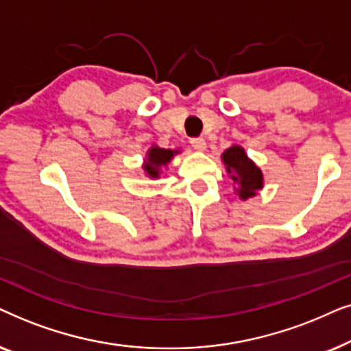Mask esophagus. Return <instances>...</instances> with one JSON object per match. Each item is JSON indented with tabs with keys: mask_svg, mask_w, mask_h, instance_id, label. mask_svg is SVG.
Masks as SVG:
<instances>
[{
	"mask_svg": "<svg viewBox=\"0 0 351 351\" xmlns=\"http://www.w3.org/2000/svg\"><path fill=\"white\" fill-rule=\"evenodd\" d=\"M191 146H193L195 151H205L207 149V143H205L204 138H193L191 139Z\"/></svg>",
	"mask_w": 351,
	"mask_h": 351,
	"instance_id": "obj_1",
	"label": "esophagus"
}]
</instances>
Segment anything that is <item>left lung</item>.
<instances>
[{
    "instance_id": "obj_1",
    "label": "left lung",
    "mask_w": 351,
    "mask_h": 351,
    "mask_svg": "<svg viewBox=\"0 0 351 351\" xmlns=\"http://www.w3.org/2000/svg\"><path fill=\"white\" fill-rule=\"evenodd\" d=\"M228 175L231 176L236 194L241 200L255 197L258 191L263 189V173L255 162L247 156L245 149L239 144H232L221 154Z\"/></svg>"
}]
</instances>
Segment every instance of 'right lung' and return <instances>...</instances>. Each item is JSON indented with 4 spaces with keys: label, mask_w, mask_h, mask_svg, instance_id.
I'll list each match as a JSON object with an SVG mask.
<instances>
[{
    "label": "right lung",
    "mask_w": 351,
    "mask_h": 351,
    "mask_svg": "<svg viewBox=\"0 0 351 351\" xmlns=\"http://www.w3.org/2000/svg\"><path fill=\"white\" fill-rule=\"evenodd\" d=\"M181 151L178 149H163V147H158L157 144H154L147 149L146 152V158H144L143 162V171L146 173L147 178H160V173H162V168L167 167L168 163L171 162V158L176 156V154H180Z\"/></svg>",
    "instance_id": "obj_1"
}]
</instances>
